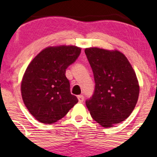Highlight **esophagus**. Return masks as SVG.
I'll use <instances>...</instances> for the list:
<instances>
[{"label":"esophagus","mask_w":157,"mask_h":157,"mask_svg":"<svg viewBox=\"0 0 157 157\" xmlns=\"http://www.w3.org/2000/svg\"><path fill=\"white\" fill-rule=\"evenodd\" d=\"M77 99H78L79 102H83V100H84V97L82 95H80V96H77Z\"/></svg>","instance_id":"esophagus-1"}]
</instances>
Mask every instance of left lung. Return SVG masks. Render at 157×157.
<instances>
[{"mask_svg":"<svg viewBox=\"0 0 157 157\" xmlns=\"http://www.w3.org/2000/svg\"><path fill=\"white\" fill-rule=\"evenodd\" d=\"M93 73L95 90L86 100L92 118L104 128L124 121L139 96L137 76L128 58L118 51L85 49Z\"/></svg>","mask_w":157,"mask_h":157,"instance_id":"left-lung-1","label":"left lung"}]
</instances>
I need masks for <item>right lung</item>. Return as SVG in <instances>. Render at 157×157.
I'll return each mask as SVG.
<instances>
[{"label":"right lung","instance_id":"right-lung-1","mask_svg":"<svg viewBox=\"0 0 157 157\" xmlns=\"http://www.w3.org/2000/svg\"><path fill=\"white\" fill-rule=\"evenodd\" d=\"M80 52L81 48L73 45L48 47L26 68L21 83L22 97L29 112L40 122H56L78 102L71 93L65 73Z\"/></svg>","mask_w":157,"mask_h":157}]
</instances>
